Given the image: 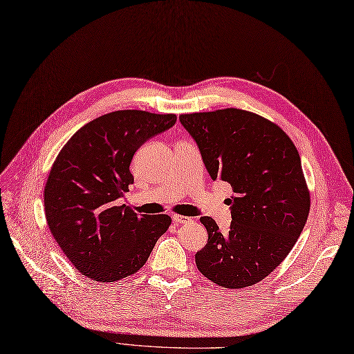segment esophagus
<instances>
[{
	"mask_svg": "<svg viewBox=\"0 0 354 354\" xmlns=\"http://www.w3.org/2000/svg\"><path fill=\"white\" fill-rule=\"evenodd\" d=\"M172 220H174V223H175V225H184V223H188V221H189V218H188V217H185V216H179V214H175V216L172 217Z\"/></svg>",
	"mask_w": 354,
	"mask_h": 354,
	"instance_id": "esophagus-1",
	"label": "esophagus"
}]
</instances>
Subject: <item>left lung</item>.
Here are the masks:
<instances>
[{"label": "left lung", "mask_w": 354, "mask_h": 354, "mask_svg": "<svg viewBox=\"0 0 354 354\" xmlns=\"http://www.w3.org/2000/svg\"><path fill=\"white\" fill-rule=\"evenodd\" d=\"M212 179L229 182V233L204 216L207 245L195 254L204 277L226 289L252 286L276 270L304 230L310 197L300 156L284 131L242 109L184 113Z\"/></svg>", "instance_id": "obj_1"}]
</instances>
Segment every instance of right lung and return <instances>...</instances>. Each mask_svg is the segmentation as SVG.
Segmentation results:
<instances>
[{"instance_id": "right-lung-1", "label": "right lung", "mask_w": 354, "mask_h": 354, "mask_svg": "<svg viewBox=\"0 0 354 354\" xmlns=\"http://www.w3.org/2000/svg\"><path fill=\"white\" fill-rule=\"evenodd\" d=\"M176 115L115 111L82 127L62 147L44 191L46 223L83 276L112 283L137 272L170 226L167 214L138 216L118 200L134 184L129 165Z\"/></svg>"}]
</instances>
